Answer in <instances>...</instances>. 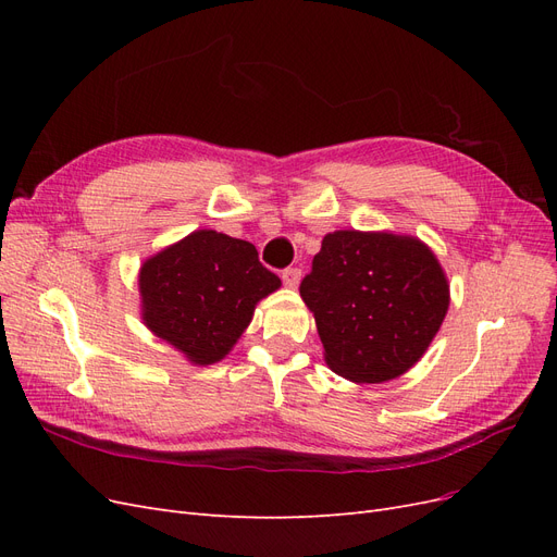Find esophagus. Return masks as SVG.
Segmentation results:
<instances>
[{"label":"esophagus","mask_w":557,"mask_h":557,"mask_svg":"<svg viewBox=\"0 0 557 557\" xmlns=\"http://www.w3.org/2000/svg\"><path fill=\"white\" fill-rule=\"evenodd\" d=\"M281 278H283V283L288 285V288H297V283L301 281V269L299 267H288V269H283L281 272Z\"/></svg>","instance_id":"esophagus-1"}]
</instances>
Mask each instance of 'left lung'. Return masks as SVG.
<instances>
[{
	"mask_svg": "<svg viewBox=\"0 0 557 557\" xmlns=\"http://www.w3.org/2000/svg\"><path fill=\"white\" fill-rule=\"evenodd\" d=\"M299 295L313 311L330 369L356 383L411 369L448 311V283L432 250L397 234H327Z\"/></svg>",
	"mask_w": 557,
	"mask_h": 557,
	"instance_id": "1",
	"label": "left lung"
}]
</instances>
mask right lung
Returning a JSON list of instances; mask_svg holds the SVG:
<instances>
[{
    "label": "right lung",
    "mask_w": 557,
    "mask_h": 557,
    "mask_svg": "<svg viewBox=\"0 0 557 557\" xmlns=\"http://www.w3.org/2000/svg\"><path fill=\"white\" fill-rule=\"evenodd\" d=\"M281 278L252 244L199 230L144 262V320L195 364L223 360Z\"/></svg>",
    "instance_id": "obj_1"
}]
</instances>
